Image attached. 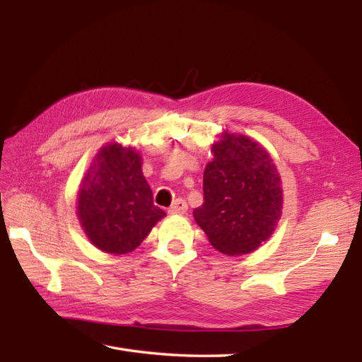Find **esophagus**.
<instances>
[{"label": "esophagus", "instance_id": "1", "mask_svg": "<svg viewBox=\"0 0 362 362\" xmlns=\"http://www.w3.org/2000/svg\"><path fill=\"white\" fill-rule=\"evenodd\" d=\"M187 210H188L187 202L183 201V199H177V201H174V204L168 209V213L169 214H183V213H187Z\"/></svg>", "mask_w": 362, "mask_h": 362}]
</instances>
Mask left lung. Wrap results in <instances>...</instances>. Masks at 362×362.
<instances>
[{"instance_id": "obj_1", "label": "left lung", "mask_w": 362, "mask_h": 362, "mask_svg": "<svg viewBox=\"0 0 362 362\" xmlns=\"http://www.w3.org/2000/svg\"><path fill=\"white\" fill-rule=\"evenodd\" d=\"M211 152L194 219L214 249L244 255L269 240L281 216L280 175L263 146L244 135L222 134Z\"/></svg>"}]
</instances>
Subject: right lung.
<instances>
[{"label":"right lung","mask_w":362,"mask_h":362,"mask_svg":"<svg viewBox=\"0 0 362 362\" xmlns=\"http://www.w3.org/2000/svg\"><path fill=\"white\" fill-rule=\"evenodd\" d=\"M78 216L88 240L107 253L121 255L143 243L166 213L153 205L140 153L118 143L99 149L81 183Z\"/></svg>","instance_id":"1"}]
</instances>
